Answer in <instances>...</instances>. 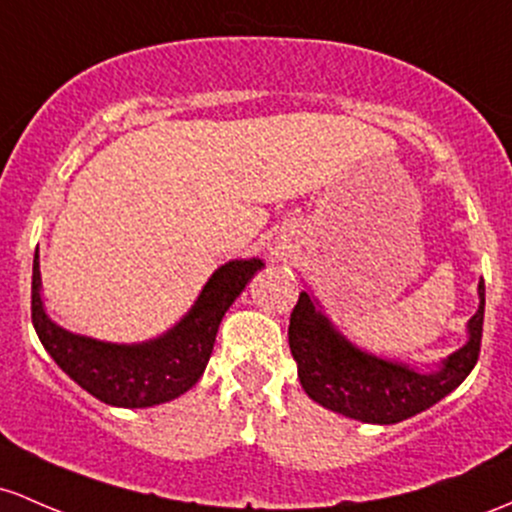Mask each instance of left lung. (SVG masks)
Listing matches in <instances>:
<instances>
[{"label":"left lung","mask_w":512,"mask_h":512,"mask_svg":"<svg viewBox=\"0 0 512 512\" xmlns=\"http://www.w3.org/2000/svg\"><path fill=\"white\" fill-rule=\"evenodd\" d=\"M479 296V311L469 320V342L442 364L440 372L418 374L355 350L320 316L311 296L301 291L289 318V347L299 364L303 391L323 408L362 423L391 425L425 411L457 389L479 359L484 282L479 284Z\"/></svg>","instance_id":"obj_1"}]
</instances>
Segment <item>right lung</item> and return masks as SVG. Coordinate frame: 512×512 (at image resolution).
<instances>
[{
    "label": "right lung",
    "mask_w": 512,
    "mask_h": 512,
    "mask_svg": "<svg viewBox=\"0 0 512 512\" xmlns=\"http://www.w3.org/2000/svg\"><path fill=\"white\" fill-rule=\"evenodd\" d=\"M262 269L260 260H235L218 269L189 316L165 338L145 345H111L58 328L41 301L38 255L33 260L31 320L48 355L72 381L99 401L121 408H148L182 396L209 364L218 325L230 303Z\"/></svg>",
    "instance_id": "obj_1"
}]
</instances>
